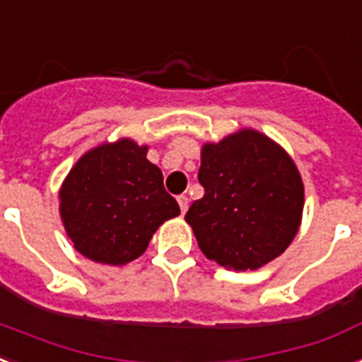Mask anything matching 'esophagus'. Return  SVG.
<instances>
[{
  "instance_id": "obj_1",
  "label": "esophagus",
  "mask_w": 362,
  "mask_h": 362,
  "mask_svg": "<svg viewBox=\"0 0 362 362\" xmlns=\"http://www.w3.org/2000/svg\"><path fill=\"white\" fill-rule=\"evenodd\" d=\"M177 204L179 207H181V213H187V209H189V198H187L185 194H181L177 198Z\"/></svg>"
}]
</instances>
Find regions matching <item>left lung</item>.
<instances>
[{"instance_id": "1", "label": "left lung", "mask_w": 362, "mask_h": 362, "mask_svg": "<svg viewBox=\"0 0 362 362\" xmlns=\"http://www.w3.org/2000/svg\"><path fill=\"white\" fill-rule=\"evenodd\" d=\"M204 198L185 221L198 247L228 270H257L295 240L304 209L298 168L270 137L251 128L202 147Z\"/></svg>"}]
</instances>
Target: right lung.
<instances>
[{
	"instance_id": "obj_1",
	"label": "right lung",
	"mask_w": 362,
	"mask_h": 362,
	"mask_svg": "<svg viewBox=\"0 0 362 362\" xmlns=\"http://www.w3.org/2000/svg\"><path fill=\"white\" fill-rule=\"evenodd\" d=\"M147 149L128 137L102 143L81 156L64 179L62 223L86 259L128 264L145 253L164 221L179 215L160 168L147 160Z\"/></svg>"
}]
</instances>
